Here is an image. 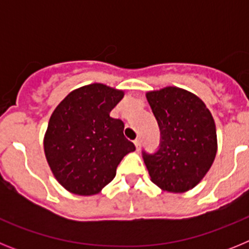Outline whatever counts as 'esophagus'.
<instances>
[{"label": "esophagus", "instance_id": "obj_1", "mask_svg": "<svg viewBox=\"0 0 249 249\" xmlns=\"http://www.w3.org/2000/svg\"><path fill=\"white\" fill-rule=\"evenodd\" d=\"M135 146H136V149H137V151H140L141 149V141L140 140L135 141Z\"/></svg>", "mask_w": 249, "mask_h": 249}]
</instances>
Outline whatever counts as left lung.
<instances>
[{
    "instance_id": "left-lung-1",
    "label": "left lung",
    "mask_w": 249,
    "mask_h": 249,
    "mask_svg": "<svg viewBox=\"0 0 249 249\" xmlns=\"http://www.w3.org/2000/svg\"><path fill=\"white\" fill-rule=\"evenodd\" d=\"M160 129L156 153L143 152L151 181L162 191L192 190L210 171L217 153V132L212 113L190 91L168 86L146 93Z\"/></svg>"
}]
</instances>
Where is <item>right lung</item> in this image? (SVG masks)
<instances>
[{"instance_id":"right-lung-1","label":"right lung","mask_w":249,"mask_h":249,"mask_svg":"<svg viewBox=\"0 0 249 249\" xmlns=\"http://www.w3.org/2000/svg\"><path fill=\"white\" fill-rule=\"evenodd\" d=\"M124 92L103 83L73 89L52 112L43 138L47 163L68 192L93 196L116 176L122 158L136 149L124 123L109 116Z\"/></svg>"}]
</instances>
